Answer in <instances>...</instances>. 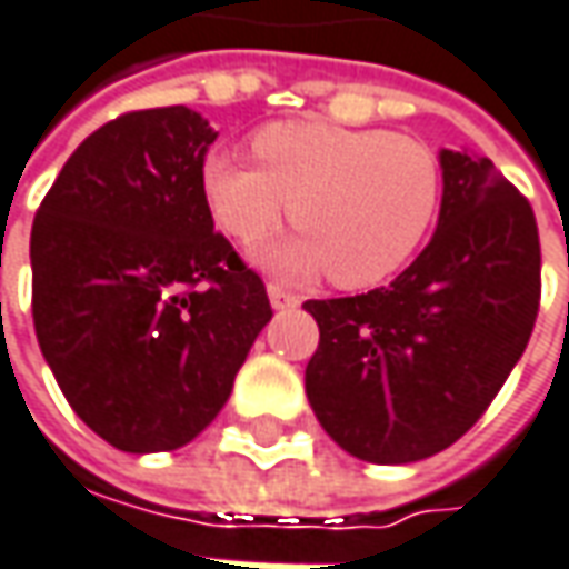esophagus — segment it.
Segmentation results:
<instances>
[{"label":"esophagus","instance_id":"1","mask_svg":"<svg viewBox=\"0 0 569 569\" xmlns=\"http://www.w3.org/2000/svg\"><path fill=\"white\" fill-rule=\"evenodd\" d=\"M267 299H270V305H273L277 311H283V308H296V305H299V296H292L289 289H283V286H277V283L267 286Z\"/></svg>","mask_w":569,"mask_h":569}]
</instances>
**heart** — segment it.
<instances>
[{
    "label": "heart",
    "mask_w": 569,
    "mask_h": 569,
    "mask_svg": "<svg viewBox=\"0 0 569 569\" xmlns=\"http://www.w3.org/2000/svg\"><path fill=\"white\" fill-rule=\"evenodd\" d=\"M258 167L213 153L201 186L213 220L236 242H258L289 207L299 236L254 251V261L289 283L330 270L333 283L362 289L409 264L441 207V167L421 141L283 122L254 138Z\"/></svg>",
    "instance_id": "obj_1"
}]
</instances>
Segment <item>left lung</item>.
<instances>
[{"mask_svg":"<svg viewBox=\"0 0 569 569\" xmlns=\"http://www.w3.org/2000/svg\"><path fill=\"white\" fill-rule=\"evenodd\" d=\"M431 242L390 286L311 299L305 393L346 453L402 466L460 441L498 397L539 315V226L488 157L441 150Z\"/></svg>","mask_w":569,"mask_h":569,"instance_id":"obj_1","label":"left lung"}]
</instances>
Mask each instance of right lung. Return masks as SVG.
Masks as SVG:
<instances>
[{
    "label": "right lung",
    "instance_id": "obj_1",
    "mask_svg": "<svg viewBox=\"0 0 569 569\" xmlns=\"http://www.w3.org/2000/svg\"><path fill=\"white\" fill-rule=\"evenodd\" d=\"M213 141L188 107L119 116L71 153L30 229L40 352L81 421L126 453L194 441L273 318L261 277L213 232Z\"/></svg>",
    "mask_w": 569,
    "mask_h": 569
}]
</instances>
